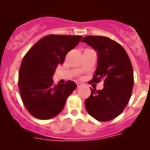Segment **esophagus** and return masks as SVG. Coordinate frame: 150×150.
Here are the masks:
<instances>
[{
  "label": "esophagus",
  "mask_w": 150,
  "mask_h": 150,
  "mask_svg": "<svg viewBox=\"0 0 150 150\" xmlns=\"http://www.w3.org/2000/svg\"><path fill=\"white\" fill-rule=\"evenodd\" d=\"M76 85H77V88H79V87H81L82 86H83V84L80 83H76Z\"/></svg>",
  "instance_id": "34e87169"
}]
</instances>
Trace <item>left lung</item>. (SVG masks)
<instances>
[{"instance_id":"obj_1","label":"left lung","mask_w":150,"mask_h":150,"mask_svg":"<svg viewBox=\"0 0 150 150\" xmlns=\"http://www.w3.org/2000/svg\"><path fill=\"white\" fill-rule=\"evenodd\" d=\"M95 50L98 63L91 81L104 79V88H91L85 100L87 112L95 120L110 121L121 114L132 95L134 72L128 54L116 41L103 36H86L82 39Z\"/></svg>"}]
</instances>
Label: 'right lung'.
I'll list each match as a JSON object with an SVG mask.
<instances>
[{
	"mask_svg": "<svg viewBox=\"0 0 150 150\" xmlns=\"http://www.w3.org/2000/svg\"><path fill=\"white\" fill-rule=\"evenodd\" d=\"M83 38L77 35L50 34L41 38L30 49L21 64L18 88L24 105L40 120H50L60 113L67 97L76 84H53L56 67L64 62L67 53Z\"/></svg>",
	"mask_w": 150,
	"mask_h": 150,
	"instance_id": "right-lung-1",
	"label": "right lung"
}]
</instances>
